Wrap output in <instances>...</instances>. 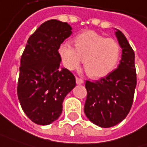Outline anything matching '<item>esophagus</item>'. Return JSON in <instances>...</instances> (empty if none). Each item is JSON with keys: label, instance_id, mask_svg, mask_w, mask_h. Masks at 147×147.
Returning <instances> with one entry per match:
<instances>
[{"label": "esophagus", "instance_id": "esophagus-1", "mask_svg": "<svg viewBox=\"0 0 147 147\" xmlns=\"http://www.w3.org/2000/svg\"><path fill=\"white\" fill-rule=\"evenodd\" d=\"M84 82V81L82 79H79L78 77L76 78V84H83Z\"/></svg>", "mask_w": 147, "mask_h": 147}]
</instances>
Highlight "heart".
<instances>
[{
  "label": "heart",
  "mask_w": 147,
  "mask_h": 147,
  "mask_svg": "<svg viewBox=\"0 0 147 147\" xmlns=\"http://www.w3.org/2000/svg\"><path fill=\"white\" fill-rule=\"evenodd\" d=\"M74 48L68 43L59 46L58 53L68 70H75L84 61V68L89 77L100 79L107 76L116 68L121 48L113 38H106L94 31H85L73 40Z\"/></svg>",
  "instance_id": "heart-1"
}]
</instances>
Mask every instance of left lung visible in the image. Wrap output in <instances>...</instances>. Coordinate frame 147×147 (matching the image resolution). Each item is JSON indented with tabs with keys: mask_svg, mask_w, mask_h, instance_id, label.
Instances as JSON below:
<instances>
[{
	"mask_svg": "<svg viewBox=\"0 0 147 147\" xmlns=\"http://www.w3.org/2000/svg\"><path fill=\"white\" fill-rule=\"evenodd\" d=\"M115 36L122 48L118 68L105 78L85 83L87 99L84 113L92 123L103 128L114 126L127 116L136 87L134 51L118 29Z\"/></svg>",
	"mask_w": 147,
	"mask_h": 147,
	"instance_id": "obj_1",
	"label": "left lung"
}]
</instances>
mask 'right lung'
I'll use <instances>...</instances> for the list:
<instances>
[{
    "instance_id": "add662e5",
    "label": "right lung",
    "mask_w": 147,
    "mask_h": 147,
    "mask_svg": "<svg viewBox=\"0 0 147 147\" xmlns=\"http://www.w3.org/2000/svg\"><path fill=\"white\" fill-rule=\"evenodd\" d=\"M72 34L67 22H45L28 38L21 58L17 95L27 117L41 125L58 120L63 102L76 85L75 77L60 68L59 46Z\"/></svg>"
}]
</instances>
